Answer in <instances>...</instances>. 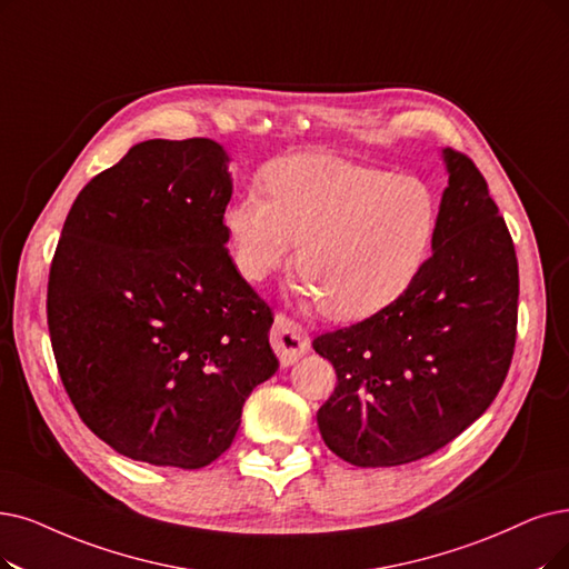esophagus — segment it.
<instances>
[{
    "label": "esophagus",
    "instance_id": "obj_1",
    "mask_svg": "<svg viewBox=\"0 0 569 569\" xmlns=\"http://www.w3.org/2000/svg\"><path fill=\"white\" fill-rule=\"evenodd\" d=\"M270 343H272V348H276L282 367H291V363H297L310 350L308 331L282 312H278L276 322H272Z\"/></svg>",
    "mask_w": 569,
    "mask_h": 569
}]
</instances>
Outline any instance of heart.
I'll return each instance as SVG.
<instances>
[{"label":"heart","mask_w":569,"mask_h":569,"mask_svg":"<svg viewBox=\"0 0 569 569\" xmlns=\"http://www.w3.org/2000/svg\"><path fill=\"white\" fill-rule=\"evenodd\" d=\"M263 187L268 196L247 191L223 210L236 268L263 280L299 242V278L331 320H361L390 306L435 242L437 196L418 177L297 153L272 163Z\"/></svg>","instance_id":"obj_1"}]
</instances>
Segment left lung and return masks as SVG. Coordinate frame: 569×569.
Returning a JSON list of instances; mask_svg holds the SVG:
<instances>
[{
  "label": "left lung",
  "mask_w": 569,
  "mask_h": 569,
  "mask_svg": "<svg viewBox=\"0 0 569 569\" xmlns=\"http://www.w3.org/2000/svg\"><path fill=\"white\" fill-rule=\"evenodd\" d=\"M448 187L431 257L401 297L312 340L336 369L317 411L331 452L355 467L431 456L479 420L511 367L518 261L469 156L443 149Z\"/></svg>",
  "instance_id": "1"
}]
</instances>
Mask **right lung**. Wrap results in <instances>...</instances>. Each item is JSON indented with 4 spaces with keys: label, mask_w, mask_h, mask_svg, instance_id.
<instances>
[{
    "label": "right lung",
    "mask_w": 569,
    "mask_h": 569,
    "mask_svg": "<svg viewBox=\"0 0 569 569\" xmlns=\"http://www.w3.org/2000/svg\"><path fill=\"white\" fill-rule=\"evenodd\" d=\"M231 193L214 140H147L64 219L47 297L58 373L86 427L130 460L214 462L280 367L272 310L226 249Z\"/></svg>",
    "instance_id": "add662e5"
}]
</instances>
